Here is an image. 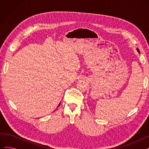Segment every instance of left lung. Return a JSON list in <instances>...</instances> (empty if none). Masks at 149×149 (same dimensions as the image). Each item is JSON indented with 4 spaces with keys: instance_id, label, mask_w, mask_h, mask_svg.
I'll use <instances>...</instances> for the list:
<instances>
[{
    "instance_id": "1",
    "label": "left lung",
    "mask_w": 149,
    "mask_h": 149,
    "mask_svg": "<svg viewBox=\"0 0 149 149\" xmlns=\"http://www.w3.org/2000/svg\"><path fill=\"white\" fill-rule=\"evenodd\" d=\"M138 49V52H139V50H138V49Z\"/></svg>"
}]
</instances>
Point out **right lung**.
Listing matches in <instances>:
<instances>
[{"mask_svg": "<svg viewBox=\"0 0 149 149\" xmlns=\"http://www.w3.org/2000/svg\"><path fill=\"white\" fill-rule=\"evenodd\" d=\"M60 104H59V105H58V106H60Z\"/></svg>", "mask_w": 149, "mask_h": 149, "instance_id": "right-lung-1", "label": "right lung"}]
</instances>
